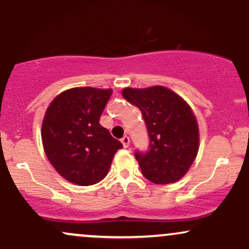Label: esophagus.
I'll list each match as a JSON object with an SVG mask.
<instances>
[{
    "mask_svg": "<svg viewBox=\"0 0 249 249\" xmlns=\"http://www.w3.org/2000/svg\"><path fill=\"white\" fill-rule=\"evenodd\" d=\"M122 144H123V146L124 147H128V145H130V138H128L127 136H124L122 138Z\"/></svg>",
    "mask_w": 249,
    "mask_h": 249,
    "instance_id": "1",
    "label": "esophagus"
}]
</instances>
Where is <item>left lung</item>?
Returning <instances> with one entry per match:
<instances>
[{
  "label": "left lung",
  "instance_id": "obj_1",
  "mask_svg": "<svg viewBox=\"0 0 249 249\" xmlns=\"http://www.w3.org/2000/svg\"><path fill=\"white\" fill-rule=\"evenodd\" d=\"M123 97L142 111L146 124L147 150L134 152L142 176L158 185L178 181L199 148L198 123L190 105L164 87L126 88Z\"/></svg>",
  "mask_w": 249,
  "mask_h": 249
}]
</instances>
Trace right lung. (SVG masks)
I'll use <instances>...</instances> for the list:
<instances>
[{"mask_svg": "<svg viewBox=\"0 0 249 249\" xmlns=\"http://www.w3.org/2000/svg\"><path fill=\"white\" fill-rule=\"evenodd\" d=\"M111 93V89L73 88L47 108L42 124L45 154L57 172L76 185L89 186L104 179L123 147L99 124Z\"/></svg>", "mask_w": 249, "mask_h": 249, "instance_id": "right-lung-1", "label": "right lung"}]
</instances>
